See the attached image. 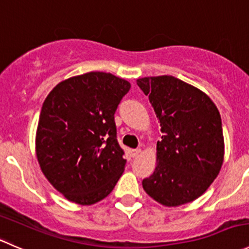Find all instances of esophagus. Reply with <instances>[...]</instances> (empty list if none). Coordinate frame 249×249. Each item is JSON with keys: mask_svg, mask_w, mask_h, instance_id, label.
<instances>
[{"mask_svg": "<svg viewBox=\"0 0 249 249\" xmlns=\"http://www.w3.org/2000/svg\"><path fill=\"white\" fill-rule=\"evenodd\" d=\"M140 152H142V150L140 149H130L129 150V154L132 157H137Z\"/></svg>", "mask_w": 249, "mask_h": 249, "instance_id": "obj_1", "label": "esophagus"}]
</instances>
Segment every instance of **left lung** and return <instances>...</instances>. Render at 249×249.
I'll return each instance as SVG.
<instances>
[{
  "instance_id": "1",
  "label": "left lung",
  "mask_w": 249,
  "mask_h": 249,
  "mask_svg": "<svg viewBox=\"0 0 249 249\" xmlns=\"http://www.w3.org/2000/svg\"><path fill=\"white\" fill-rule=\"evenodd\" d=\"M159 117L157 166L142 180L145 193L167 207L200 197L213 183L224 159L221 119L202 90L173 76L137 80Z\"/></svg>"
}]
</instances>
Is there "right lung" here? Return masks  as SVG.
<instances>
[{"label": "right lung", "mask_w": 249, "mask_h": 249, "mask_svg": "<svg viewBox=\"0 0 249 249\" xmlns=\"http://www.w3.org/2000/svg\"><path fill=\"white\" fill-rule=\"evenodd\" d=\"M129 89L128 81L97 71L63 81L44 100L36 155L49 183L69 201L99 202L124 173L115 112Z\"/></svg>", "instance_id": "right-lung-1"}]
</instances>
